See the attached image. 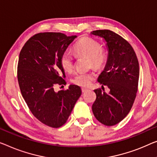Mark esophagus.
I'll return each instance as SVG.
<instances>
[{
  "label": "esophagus",
  "instance_id": "1",
  "mask_svg": "<svg viewBox=\"0 0 157 157\" xmlns=\"http://www.w3.org/2000/svg\"><path fill=\"white\" fill-rule=\"evenodd\" d=\"M87 90H88V89H86V88H82V93L86 92Z\"/></svg>",
  "mask_w": 157,
  "mask_h": 157
}]
</instances>
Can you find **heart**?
I'll return each mask as SVG.
<instances>
[{"mask_svg": "<svg viewBox=\"0 0 157 157\" xmlns=\"http://www.w3.org/2000/svg\"><path fill=\"white\" fill-rule=\"evenodd\" d=\"M74 51L78 56L89 58V65L97 70H101L106 66L108 56L104 48L101 47L98 41L90 37H83L74 46ZM73 56L68 51H65L60 57V65L65 72H71L73 68ZM96 75L93 72H78L75 75L72 82L76 85L88 86L92 82Z\"/></svg>", "mask_w": 157, "mask_h": 157, "instance_id": "obj_1", "label": "heart"}]
</instances>
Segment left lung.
Listing matches in <instances>:
<instances>
[{
  "label": "left lung",
  "mask_w": 157,
  "mask_h": 157,
  "mask_svg": "<svg viewBox=\"0 0 157 157\" xmlns=\"http://www.w3.org/2000/svg\"><path fill=\"white\" fill-rule=\"evenodd\" d=\"M106 43L108 60L98 82L110 89L109 94L94 90L97 99L92 105L95 118L112 126L125 118L136 97L140 75L139 63L130 44L120 35L108 29L91 32Z\"/></svg>",
  "instance_id": "8db88e82"
}]
</instances>
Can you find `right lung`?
<instances>
[{
	"mask_svg": "<svg viewBox=\"0 0 157 157\" xmlns=\"http://www.w3.org/2000/svg\"><path fill=\"white\" fill-rule=\"evenodd\" d=\"M76 37L60 32L39 33L20 53L17 79L21 93L32 114L49 127L57 128L66 123L82 94L75 85L58 92L53 89L56 84H65L60 57Z\"/></svg>",
	"mask_w": 157,
	"mask_h": 157,
	"instance_id": "right-lung-1",
	"label": "right lung"
}]
</instances>
